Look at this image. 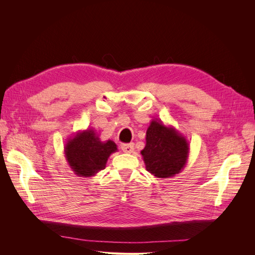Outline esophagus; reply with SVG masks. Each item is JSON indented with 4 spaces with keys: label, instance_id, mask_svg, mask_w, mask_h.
I'll return each mask as SVG.
<instances>
[{
    "label": "esophagus",
    "instance_id": "1",
    "mask_svg": "<svg viewBox=\"0 0 255 255\" xmlns=\"http://www.w3.org/2000/svg\"><path fill=\"white\" fill-rule=\"evenodd\" d=\"M121 149H122V151L124 153L130 154V153L134 151V144H133V143H124V144L121 145Z\"/></svg>",
    "mask_w": 255,
    "mask_h": 255
}]
</instances>
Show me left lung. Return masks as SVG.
Masks as SVG:
<instances>
[{
	"instance_id": "left-lung-1",
	"label": "left lung",
	"mask_w": 255,
	"mask_h": 255,
	"mask_svg": "<svg viewBox=\"0 0 255 255\" xmlns=\"http://www.w3.org/2000/svg\"><path fill=\"white\" fill-rule=\"evenodd\" d=\"M189 142L175 127L153 119L146 129L145 146L140 151L145 169L159 179L175 177L188 161Z\"/></svg>"
}]
</instances>
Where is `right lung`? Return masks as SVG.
<instances>
[{
  "mask_svg": "<svg viewBox=\"0 0 255 255\" xmlns=\"http://www.w3.org/2000/svg\"><path fill=\"white\" fill-rule=\"evenodd\" d=\"M117 151L118 146L113 140L101 141L98 132L92 128L76 132L67 139L64 146L65 158L71 170L83 178L96 176Z\"/></svg>",
  "mask_w": 255,
  "mask_h": 255,
  "instance_id": "right-lung-1",
  "label": "right lung"
}]
</instances>
